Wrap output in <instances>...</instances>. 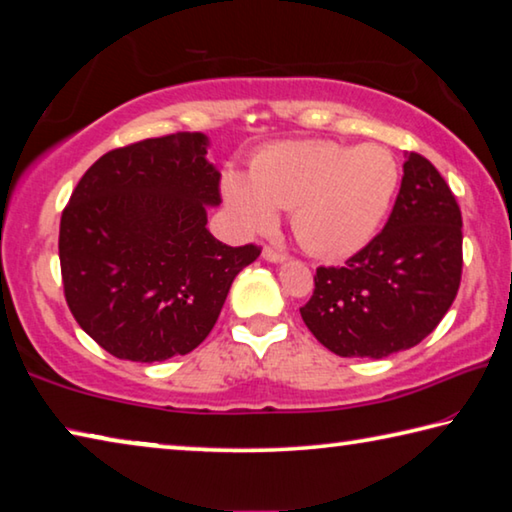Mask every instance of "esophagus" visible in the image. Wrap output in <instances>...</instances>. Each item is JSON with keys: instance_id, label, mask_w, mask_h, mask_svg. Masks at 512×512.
Segmentation results:
<instances>
[{"instance_id": "esophagus-1", "label": "esophagus", "mask_w": 512, "mask_h": 512, "mask_svg": "<svg viewBox=\"0 0 512 512\" xmlns=\"http://www.w3.org/2000/svg\"><path fill=\"white\" fill-rule=\"evenodd\" d=\"M263 258L265 261H270V263H281V261H286V251H279V249H274V247H265L263 249Z\"/></svg>"}]
</instances>
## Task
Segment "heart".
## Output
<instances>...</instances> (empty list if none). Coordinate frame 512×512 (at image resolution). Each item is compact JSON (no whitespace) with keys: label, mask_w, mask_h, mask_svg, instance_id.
Returning <instances> with one entry per match:
<instances>
[{"label":"heart","mask_w":512,"mask_h":512,"mask_svg":"<svg viewBox=\"0 0 512 512\" xmlns=\"http://www.w3.org/2000/svg\"><path fill=\"white\" fill-rule=\"evenodd\" d=\"M400 183L389 148L336 141H277L254 155L249 178L224 176V196L247 231H267L277 208L313 256L355 254L387 217Z\"/></svg>","instance_id":"obj_1"}]
</instances>
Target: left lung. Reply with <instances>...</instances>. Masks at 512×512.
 Returning <instances> with one entry per match:
<instances>
[{
    "instance_id": "1",
    "label": "left lung",
    "mask_w": 512,
    "mask_h": 512,
    "mask_svg": "<svg viewBox=\"0 0 512 512\" xmlns=\"http://www.w3.org/2000/svg\"><path fill=\"white\" fill-rule=\"evenodd\" d=\"M462 277V215L442 174L407 153L389 222L343 267H318L300 313L338 357L382 359L421 343Z\"/></svg>"
}]
</instances>
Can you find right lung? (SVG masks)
I'll return each instance as SVG.
<instances>
[{
	"label": "right lung",
	"mask_w": 512,
	"mask_h": 512,
	"mask_svg": "<svg viewBox=\"0 0 512 512\" xmlns=\"http://www.w3.org/2000/svg\"><path fill=\"white\" fill-rule=\"evenodd\" d=\"M201 132L144 139L91 164L59 226L68 309L100 348L153 364L187 355L210 334L256 245L212 235L219 171Z\"/></svg>",
	"instance_id": "obj_1"
}]
</instances>
